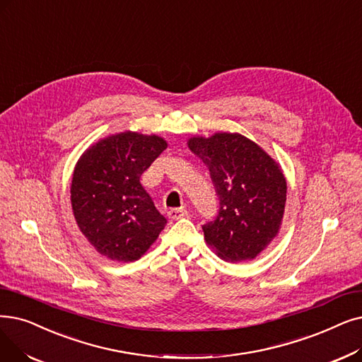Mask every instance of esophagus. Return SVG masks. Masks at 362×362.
Segmentation results:
<instances>
[{
	"instance_id": "34e87169",
	"label": "esophagus",
	"mask_w": 362,
	"mask_h": 362,
	"mask_svg": "<svg viewBox=\"0 0 362 362\" xmlns=\"http://www.w3.org/2000/svg\"><path fill=\"white\" fill-rule=\"evenodd\" d=\"M168 217L171 220L185 218V217H189V211H187L186 209H171V210H168Z\"/></svg>"
}]
</instances>
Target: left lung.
<instances>
[{
  "label": "left lung",
  "instance_id": "obj_1",
  "mask_svg": "<svg viewBox=\"0 0 362 362\" xmlns=\"http://www.w3.org/2000/svg\"><path fill=\"white\" fill-rule=\"evenodd\" d=\"M187 146L210 170L220 209L204 238L226 262L256 259L276 237L287 199L281 165L240 133L194 136Z\"/></svg>",
  "mask_w": 362,
  "mask_h": 362
}]
</instances>
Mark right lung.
I'll use <instances>...</instances> for the list:
<instances>
[{
	"mask_svg": "<svg viewBox=\"0 0 362 362\" xmlns=\"http://www.w3.org/2000/svg\"><path fill=\"white\" fill-rule=\"evenodd\" d=\"M165 148L156 134L122 132L100 139L78 160L71 183L74 217L87 241L109 260L140 259L164 229L167 220L140 176Z\"/></svg>",
	"mask_w": 362,
	"mask_h": 362,
	"instance_id": "obj_1",
	"label": "right lung"
}]
</instances>
